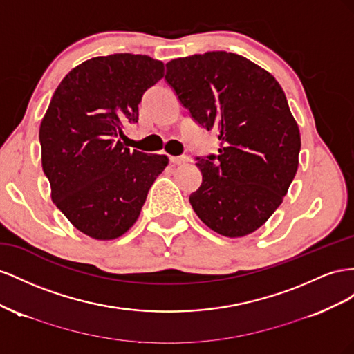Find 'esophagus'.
Segmentation results:
<instances>
[{"mask_svg":"<svg viewBox=\"0 0 354 354\" xmlns=\"http://www.w3.org/2000/svg\"><path fill=\"white\" fill-rule=\"evenodd\" d=\"M169 160H170V163L171 165H184V163H187L188 161V157H185V156H179V157H174V156H170L169 157Z\"/></svg>","mask_w":354,"mask_h":354,"instance_id":"esophagus-1","label":"esophagus"}]
</instances>
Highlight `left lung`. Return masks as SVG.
<instances>
[{
  "label": "left lung",
  "mask_w": 354,
  "mask_h": 354,
  "mask_svg": "<svg viewBox=\"0 0 354 354\" xmlns=\"http://www.w3.org/2000/svg\"><path fill=\"white\" fill-rule=\"evenodd\" d=\"M166 69L191 118L219 139L218 154L196 157L201 185L191 206L222 236L252 233L280 206L298 169L301 136L285 92L266 69L234 53L179 57Z\"/></svg>",
  "instance_id": "obj_1"
}]
</instances>
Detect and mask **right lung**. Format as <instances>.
Returning a JSON list of instances; mask_svg holds the SVG:
<instances>
[{
	"label": "right lung",
	"mask_w": 354,
	"mask_h": 354,
	"mask_svg": "<svg viewBox=\"0 0 354 354\" xmlns=\"http://www.w3.org/2000/svg\"><path fill=\"white\" fill-rule=\"evenodd\" d=\"M165 75L145 55L88 59L60 82L39 126L43 171L57 209L82 233L117 239L132 227L167 157L121 145L144 93Z\"/></svg>",
	"instance_id": "add662e5"
}]
</instances>
